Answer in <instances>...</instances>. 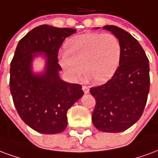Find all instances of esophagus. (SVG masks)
<instances>
[{
  "label": "esophagus",
  "instance_id": "1",
  "mask_svg": "<svg viewBox=\"0 0 158 158\" xmlns=\"http://www.w3.org/2000/svg\"><path fill=\"white\" fill-rule=\"evenodd\" d=\"M82 90H83L85 94H87V93H89V88L87 87H86V86H83V87H82Z\"/></svg>",
  "mask_w": 158,
  "mask_h": 158
}]
</instances>
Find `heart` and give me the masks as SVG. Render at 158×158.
<instances>
[{
  "mask_svg": "<svg viewBox=\"0 0 158 158\" xmlns=\"http://www.w3.org/2000/svg\"><path fill=\"white\" fill-rule=\"evenodd\" d=\"M64 49L65 54L59 64L73 81L81 76L83 67L85 74L95 83H104L115 74L120 64L121 44L112 33L76 35L65 43Z\"/></svg>",
  "mask_w": 158,
  "mask_h": 158,
  "instance_id": "b5f03b06",
  "label": "heart"
}]
</instances>
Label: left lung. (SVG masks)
Listing matches in <instances>:
<instances>
[{
	"mask_svg": "<svg viewBox=\"0 0 158 158\" xmlns=\"http://www.w3.org/2000/svg\"><path fill=\"white\" fill-rule=\"evenodd\" d=\"M103 29L119 40L121 60L107 83L90 89L96 99L92 119L98 130L118 133L132 126L142 115L150 89L149 60L139 42L128 32L112 25L104 26Z\"/></svg>",
	"mask_w": 158,
	"mask_h": 158,
	"instance_id": "obj_1",
	"label": "left lung"
}]
</instances>
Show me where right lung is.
Segmentation results:
<instances>
[{
	"label": "right lung",
	"mask_w": 158,
	"mask_h": 158,
	"mask_svg": "<svg viewBox=\"0 0 158 158\" xmlns=\"http://www.w3.org/2000/svg\"><path fill=\"white\" fill-rule=\"evenodd\" d=\"M77 29L40 25L19 41L10 67V91L20 118L41 134H58L67 126L68 109L83 96L79 84L60 79L58 51L62 43ZM45 60L41 73L32 62Z\"/></svg>",
	"instance_id": "obj_1"
}]
</instances>
